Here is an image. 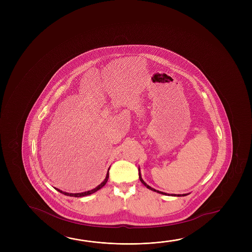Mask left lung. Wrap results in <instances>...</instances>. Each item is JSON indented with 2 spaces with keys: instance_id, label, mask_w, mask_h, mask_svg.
<instances>
[{
  "instance_id": "obj_1",
  "label": "left lung",
  "mask_w": 252,
  "mask_h": 252,
  "mask_svg": "<svg viewBox=\"0 0 252 252\" xmlns=\"http://www.w3.org/2000/svg\"><path fill=\"white\" fill-rule=\"evenodd\" d=\"M139 171H140V169H139ZM139 178H140V182L144 185L149 190H153V191H156V192H158V193L163 194V195H170V194H167L165 192H162V191H160V190H156V189H154L152 187H150L149 185H147L146 183H145L144 180L141 178V175H140V172H139ZM186 195H188V194H171V196H178V197H181V196H186Z\"/></svg>"
}]
</instances>
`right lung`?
Returning <instances> with one entry per match:
<instances>
[{"mask_svg": "<svg viewBox=\"0 0 252 252\" xmlns=\"http://www.w3.org/2000/svg\"><path fill=\"white\" fill-rule=\"evenodd\" d=\"M110 169V168H109ZM109 169H108L107 174H106V177H105V179L103 180L101 184H100L99 186H96L95 188H94L93 190H88V191H84V192H81V193H68V192H65V191H62V190H60L58 188H55V190H58L60 191L61 193L64 194V195H66V196H70V197H75V198H79V197H84V196H88V195H91V194L94 193L95 192L96 190H100L102 187L105 186V184L107 183L108 178H109Z\"/></svg>", "mask_w": 252, "mask_h": 252, "instance_id": "add662e5", "label": "right lung"}]
</instances>
